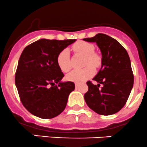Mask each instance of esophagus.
<instances>
[{
  "instance_id": "esophagus-1",
  "label": "esophagus",
  "mask_w": 147,
  "mask_h": 147,
  "mask_svg": "<svg viewBox=\"0 0 147 147\" xmlns=\"http://www.w3.org/2000/svg\"><path fill=\"white\" fill-rule=\"evenodd\" d=\"M80 85H81V84H80V83H77V82L75 83V86L76 87V88H78Z\"/></svg>"
}]
</instances>
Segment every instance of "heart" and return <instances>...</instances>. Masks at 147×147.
<instances>
[{"mask_svg": "<svg viewBox=\"0 0 147 147\" xmlns=\"http://www.w3.org/2000/svg\"><path fill=\"white\" fill-rule=\"evenodd\" d=\"M73 50L76 53L85 56L84 66L82 69H76L66 76L67 80L74 82L81 83L92 76L94 74V69L99 67L101 64V58L98 53H95L94 45L85 41H78L73 46ZM57 63L61 70L63 72H68L71 69L70 53L69 49H64L59 53L57 56Z\"/></svg>", "mask_w": 147, "mask_h": 147, "instance_id": "heart-1", "label": "heart"}]
</instances>
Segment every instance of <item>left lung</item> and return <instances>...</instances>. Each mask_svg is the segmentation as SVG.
Instances as JSON below:
<instances>
[{
  "label": "left lung",
  "mask_w": 147,
  "mask_h": 147,
  "mask_svg": "<svg viewBox=\"0 0 147 147\" xmlns=\"http://www.w3.org/2000/svg\"><path fill=\"white\" fill-rule=\"evenodd\" d=\"M95 42L101 52V68L91 81L86 82L88 90L84 94L86 103L100 115L116 114L126 104L134 84L131 61L126 49L116 39L104 33L84 38ZM101 84L102 86L100 87Z\"/></svg>",
  "instance_id": "8db88e82"
}]
</instances>
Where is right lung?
<instances>
[{
	"label": "right lung",
	"instance_id": "obj_1",
	"mask_svg": "<svg viewBox=\"0 0 147 147\" xmlns=\"http://www.w3.org/2000/svg\"><path fill=\"white\" fill-rule=\"evenodd\" d=\"M75 41L40 39L23 51L15 83L21 101L30 114L47 119L65 109L75 84L72 81L61 82L64 75L56 59L63 49Z\"/></svg>",
	"mask_w": 147,
	"mask_h": 147
}]
</instances>
